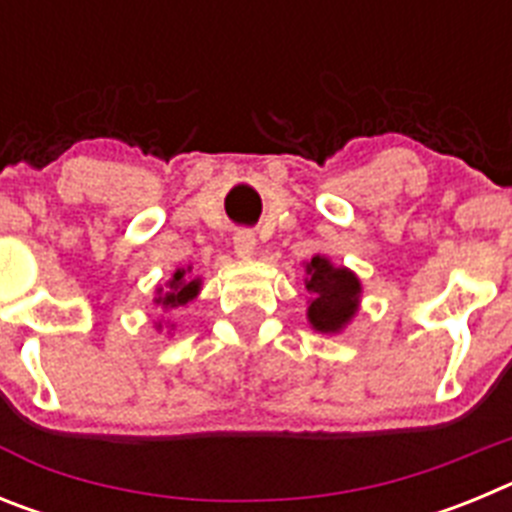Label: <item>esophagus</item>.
Wrapping results in <instances>:
<instances>
[{"mask_svg":"<svg viewBox=\"0 0 512 512\" xmlns=\"http://www.w3.org/2000/svg\"><path fill=\"white\" fill-rule=\"evenodd\" d=\"M233 243L235 253H238L241 259H248V256H253V251H256V235H253L251 230H238V233L233 235Z\"/></svg>","mask_w":512,"mask_h":512,"instance_id":"1","label":"esophagus"}]
</instances>
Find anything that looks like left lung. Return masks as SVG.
<instances>
[{
  "label": "left lung",
  "instance_id": "1",
  "mask_svg": "<svg viewBox=\"0 0 512 512\" xmlns=\"http://www.w3.org/2000/svg\"><path fill=\"white\" fill-rule=\"evenodd\" d=\"M305 287L310 292L307 318L320 333H336L354 318L361 284L348 269H338L323 256H312L307 264Z\"/></svg>",
  "mask_w": 512,
  "mask_h": 512
}]
</instances>
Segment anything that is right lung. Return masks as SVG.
<instances>
[{
	"mask_svg": "<svg viewBox=\"0 0 512 512\" xmlns=\"http://www.w3.org/2000/svg\"><path fill=\"white\" fill-rule=\"evenodd\" d=\"M197 292H200V279H187L184 277V269H179L174 274V279L169 282V292L158 295L156 302L164 307H182L189 300H194Z\"/></svg>",
	"mask_w": 512,
	"mask_h": 512,
	"instance_id": "1",
	"label": "right lung"
}]
</instances>
